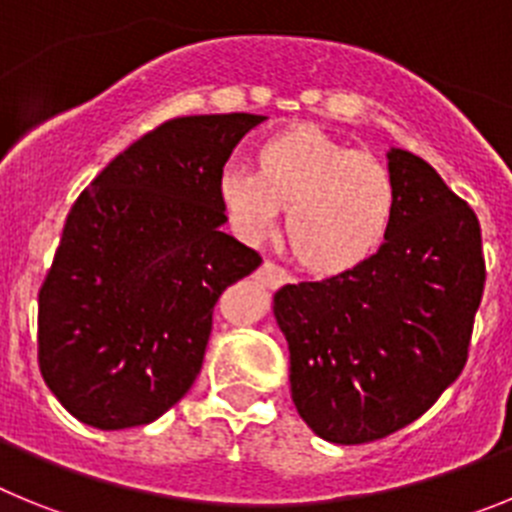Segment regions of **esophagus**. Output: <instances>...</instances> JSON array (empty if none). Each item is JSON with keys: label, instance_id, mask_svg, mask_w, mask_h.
<instances>
[{"label": "esophagus", "instance_id": "34e87169", "mask_svg": "<svg viewBox=\"0 0 512 512\" xmlns=\"http://www.w3.org/2000/svg\"><path fill=\"white\" fill-rule=\"evenodd\" d=\"M256 279H261L266 287H282V284L292 282V274L287 269H282L279 264H274V261H264L261 269L256 271Z\"/></svg>", "mask_w": 512, "mask_h": 512}]
</instances>
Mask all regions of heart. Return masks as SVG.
Listing matches in <instances>:
<instances>
[{
	"label": "heart",
	"instance_id": "1",
	"mask_svg": "<svg viewBox=\"0 0 512 512\" xmlns=\"http://www.w3.org/2000/svg\"><path fill=\"white\" fill-rule=\"evenodd\" d=\"M217 200L246 243H264L287 210L289 251L312 274L336 277L379 251L397 192L382 161L318 125H289L253 148V171L220 174Z\"/></svg>",
	"mask_w": 512,
	"mask_h": 512
}]
</instances>
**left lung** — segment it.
Returning <instances> with one entry per match:
<instances>
[{
  "instance_id": "1",
  "label": "left lung",
  "mask_w": 512,
  "mask_h": 512,
  "mask_svg": "<svg viewBox=\"0 0 512 512\" xmlns=\"http://www.w3.org/2000/svg\"><path fill=\"white\" fill-rule=\"evenodd\" d=\"M390 174L395 220L372 259L274 295L297 413L341 446L379 441L431 408L467 364L485 292L472 207L410 151L392 148Z\"/></svg>"
}]
</instances>
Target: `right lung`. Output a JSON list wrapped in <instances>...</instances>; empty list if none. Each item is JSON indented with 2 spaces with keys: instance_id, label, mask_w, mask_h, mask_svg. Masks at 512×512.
Returning <instances> with one entry per match:
<instances>
[{
  "instance_id": "1",
  "label": "right lung",
  "mask_w": 512,
  "mask_h": 512,
  "mask_svg": "<svg viewBox=\"0 0 512 512\" xmlns=\"http://www.w3.org/2000/svg\"><path fill=\"white\" fill-rule=\"evenodd\" d=\"M264 115L174 117L138 138L79 194L38 295V366L81 423H153L205 361L212 312L261 256L220 225L238 140Z\"/></svg>"
}]
</instances>
